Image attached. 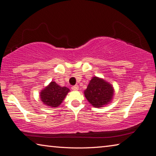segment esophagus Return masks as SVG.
Segmentation results:
<instances>
[{"mask_svg":"<svg viewBox=\"0 0 156 156\" xmlns=\"http://www.w3.org/2000/svg\"><path fill=\"white\" fill-rule=\"evenodd\" d=\"M71 89H72V90H73V91H77L79 90V87H78V85H76L73 86V87H71Z\"/></svg>","mask_w":156,"mask_h":156,"instance_id":"34e87169","label":"esophagus"}]
</instances>
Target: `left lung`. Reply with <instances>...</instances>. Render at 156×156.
Returning a JSON list of instances; mask_svg holds the SVG:
<instances>
[{
    "label": "left lung",
    "instance_id": "left-lung-1",
    "mask_svg": "<svg viewBox=\"0 0 156 156\" xmlns=\"http://www.w3.org/2000/svg\"><path fill=\"white\" fill-rule=\"evenodd\" d=\"M115 94L112 84L103 78L94 76L91 78L84 94L94 108H103L112 102Z\"/></svg>",
    "mask_w": 156,
    "mask_h": 156
}]
</instances>
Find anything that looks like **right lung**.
<instances>
[{
	"instance_id": "1",
	"label": "right lung",
	"mask_w": 156,
	"mask_h": 156,
	"mask_svg": "<svg viewBox=\"0 0 156 156\" xmlns=\"http://www.w3.org/2000/svg\"><path fill=\"white\" fill-rule=\"evenodd\" d=\"M69 91V88L61 87L55 81H52L41 90L39 97L43 104L51 108H55L60 105Z\"/></svg>"
}]
</instances>
